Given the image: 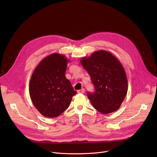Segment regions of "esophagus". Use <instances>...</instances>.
<instances>
[{"mask_svg":"<svg viewBox=\"0 0 157 157\" xmlns=\"http://www.w3.org/2000/svg\"><path fill=\"white\" fill-rule=\"evenodd\" d=\"M78 93H82V94H84L85 93V89L84 88L80 89V90H78Z\"/></svg>","mask_w":157,"mask_h":157,"instance_id":"obj_1","label":"esophagus"}]
</instances>
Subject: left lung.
<instances>
[{
  "label": "left lung",
  "mask_w": 157,
  "mask_h": 157,
  "mask_svg": "<svg viewBox=\"0 0 157 157\" xmlns=\"http://www.w3.org/2000/svg\"><path fill=\"white\" fill-rule=\"evenodd\" d=\"M94 85L95 92L87 93L94 108L102 114L118 110L127 93L128 82L121 63L111 53L100 50L80 61Z\"/></svg>",
  "instance_id": "1"
}]
</instances>
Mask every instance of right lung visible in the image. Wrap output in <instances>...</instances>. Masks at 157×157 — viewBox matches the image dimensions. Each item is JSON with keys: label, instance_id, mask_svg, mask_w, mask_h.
<instances>
[{"label": "right lung", "instance_id": "right-lung-1", "mask_svg": "<svg viewBox=\"0 0 157 157\" xmlns=\"http://www.w3.org/2000/svg\"><path fill=\"white\" fill-rule=\"evenodd\" d=\"M69 61L63 55L51 54L40 61L32 75L30 96L34 106L44 117L61 115L77 93L65 76Z\"/></svg>", "mask_w": 157, "mask_h": 157}]
</instances>
